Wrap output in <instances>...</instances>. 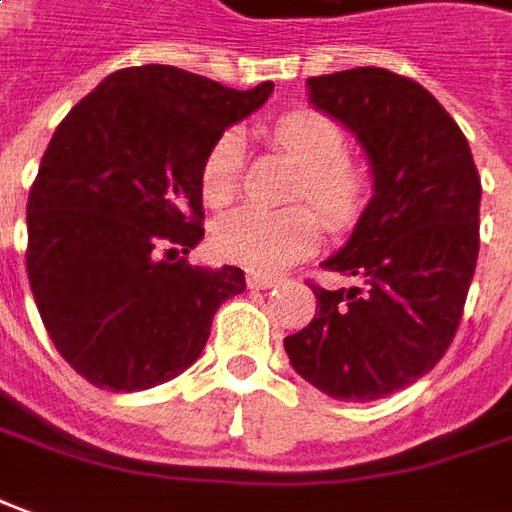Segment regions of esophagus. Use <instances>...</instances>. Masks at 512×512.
Wrapping results in <instances>:
<instances>
[{
  "instance_id": "1",
  "label": "esophagus",
  "mask_w": 512,
  "mask_h": 512,
  "mask_svg": "<svg viewBox=\"0 0 512 512\" xmlns=\"http://www.w3.org/2000/svg\"><path fill=\"white\" fill-rule=\"evenodd\" d=\"M248 287L250 290H270V287H276L278 278L276 276H262V273H248Z\"/></svg>"
}]
</instances>
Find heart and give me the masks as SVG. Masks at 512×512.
<instances>
[{
	"label": "heart",
	"mask_w": 512,
	"mask_h": 512,
	"mask_svg": "<svg viewBox=\"0 0 512 512\" xmlns=\"http://www.w3.org/2000/svg\"><path fill=\"white\" fill-rule=\"evenodd\" d=\"M278 153L298 167L290 200L312 203L329 222H345L357 214L365 195V172L348 158L345 130L320 111H290L267 130ZM242 169V139L236 130H222L209 144L200 164V195L220 209L236 195ZM320 242V220L309 206L284 211L239 209L214 225V253L253 273H278L306 259Z\"/></svg>",
	"instance_id": "1"
}]
</instances>
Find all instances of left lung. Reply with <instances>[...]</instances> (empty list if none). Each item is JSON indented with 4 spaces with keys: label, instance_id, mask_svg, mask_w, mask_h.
<instances>
[{
    "label": "left lung",
    "instance_id": "1",
    "mask_svg": "<svg viewBox=\"0 0 512 512\" xmlns=\"http://www.w3.org/2000/svg\"><path fill=\"white\" fill-rule=\"evenodd\" d=\"M309 97L357 133L376 195L323 270L309 326L284 340L292 368L326 396L373 401L438 365L477 270L482 183L463 130L421 83L362 66L309 77Z\"/></svg>",
    "mask_w": 512,
    "mask_h": 512
}]
</instances>
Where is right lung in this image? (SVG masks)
<instances>
[{"mask_svg": "<svg viewBox=\"0 0 512 512\" xmlns=\"http://www.w3.org/2000/svg\"><path fill=\"white\" fill-rule=\"evenodd\" d=\"M273 91H236L178 66H128L66 114L27 200V278L49 340L102 390L186 370L239 267L186 262L203 236L200 164Z\"/></svg>", "mask_w": 512, "mask_h": 512, "instance_id": "add662e5", "label": "right lung"}]
</instances>
